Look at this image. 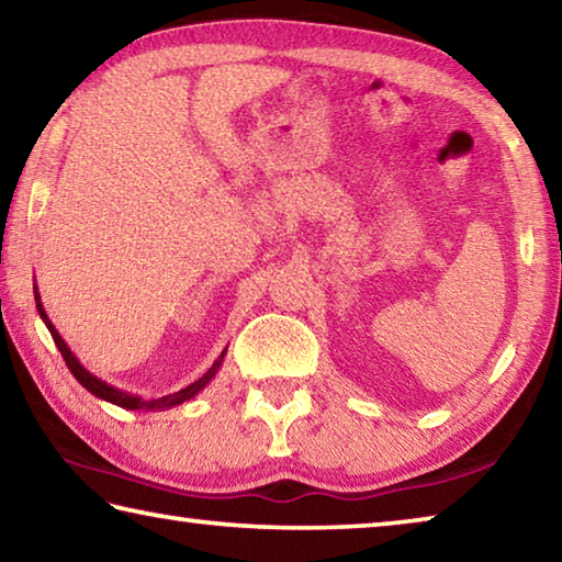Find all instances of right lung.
Instances as JSON below:
<instances>
[{
	"label": "right lung",
	"mask_w": 562,
	"mask_h": 562,
	"mask_svg": "<svg viewBox=\"0 0 562 562\" xmlns=\"http://www.w3.org/2000/svg\"><path fill=\"white\" fill-rule=\"evenodd\" d=\"M34 300H36V310H40V317L44 319L46 329L52 331L54 345L59 347L61 357H64V361H66V367H69V372L76 376V382H79V384H81L83 389H87V392H91L93 396L103 398V402L116 404V406H121V408H131V412H154V408H170V406H178V404L188 402V398H193L195 394H201L203 389L213 382V376L217 374V369H221L223 357H225V351H227V349H223V355L213 361V367L207 369V372H205L201 379H198V382L190 384V386L180 389V392H176V394L160 396V398H144V396H138V394H131V392H123V389L111 386L109 382H103V379H99L97 374H91L89 369L83 367L81 361L74 357V351H71L69 345H66V341L61 339L59 329H56V327L52 325V319L46 317L44 304H42V300H40V290H36V284H34Z\"/></svg>",
	"instance_id": "add662e5"
}]
</instances>
